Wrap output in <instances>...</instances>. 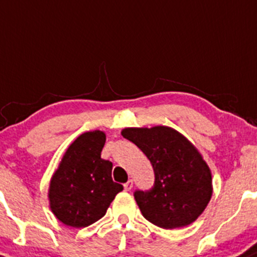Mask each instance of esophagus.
<instances>
[{
    "label": "esophagus",
    "mask_w": 257,
    "mask_h": 257,
    "mask_svg": "<svg viewBox=\"0 0 257 257\" xmlns=\"http://www.w3.org/2000/svg\"><path fill=\"white\" fill-rule=\"evenodd\" d=\"M132 188H133V181L132 180H128L125 184H124V190L125 191H131Z\"/></svg>",
    "instance_id": "1"
}]
</instances>
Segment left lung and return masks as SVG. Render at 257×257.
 <instances>
[{
  "mask_svg": "<svg viewBox=\"0 0 257 257\" xmlns=\"http://www.w3.org/2000/svg\"><path fill=\"white\" fill-rule=\"evenodd\" d=\"M121 136L140 148L155 172L150 190H136L143 217L161 228L188 226L212 196V174L196 148L169 126L126 128Z\"/></svg>",
  "mask_w": 257,
  "mask_h": 257,
  "instance_id": "left-lung-1",
  "label": "left lung"
}]
</instances>
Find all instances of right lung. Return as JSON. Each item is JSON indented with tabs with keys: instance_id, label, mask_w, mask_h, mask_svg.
I'll use <instances>...</instances> for the list:
<instances>
[{
	"instance_id": "add662e5",
	"label": "right lung",
	"mask_w": 257,
	"mask_h": 257,
	"mask_svg": "<svg viewBox=\"0 0 257 257\" xmlns=\"http://www.w3.org/2000/svg\"><path fill=\"white\" fill-rule=\"evenodd\" d=\"M104 132L81 134L64 153L50 181V209L67 226L87 227L102 218L123 190L111 179L112 164L101 158Z\"/></svg>"
}]
</instances>
